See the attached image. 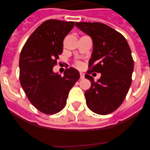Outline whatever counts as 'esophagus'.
Returning a JSON list of instances; mask_svg holds the SVG:
<instances>
[{"instance_id":"esophagus-1","label":"esophagus","mask_w":150,"mask_h":150,"mask_svg":"<svg viewBox=\"0 0 150 150\" xmlns=\"http://www.w3.org/2000/svg\"><path fill=\"white\" fill-rule=\"evenodd\" d=\"M84 76H85V74H84V73L80 72V79H82L84 78Z\"/></svg>"}]
</instances>
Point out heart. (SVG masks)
<instances>
[{
	"instance_id": "obj_1",
	"label": "heart",
	"mask_w": 150,
	"mask_h": 150,
	"mask_svg": "<svg viewBox=\"0 0 150 150\" xmlns=\"http://www.w3.org/2000/svg\"><path fill=\"white\" fill-rule=\"evenodd\" d=\"M75 66H76V67L79 68H82V63L81 62V61H76V62H75Z\"/></svg>"
}]
</instances>
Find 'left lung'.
Listing matches in <instances>:
<instances>
[{"mask_svg":"<svg viewBox=\"0 0 150 150\" xmlns=\"http://www.w3.org/2000/svg\"><path fill=\"white\" fill-rule=\"evenodd\" d=\"M75 25L93 42L89 61V70L85 77L91 87L85 93L86 104L92 111L106 115L123 103L132 84L134 69L132 52L126 39L111 27L100 22H75ZM101 74L96 82L88 75Z\"/></svg>","mask_w":150,"mask_h":150,"instance_id":"left-lung-1","label":"left lung"}]
</instances>
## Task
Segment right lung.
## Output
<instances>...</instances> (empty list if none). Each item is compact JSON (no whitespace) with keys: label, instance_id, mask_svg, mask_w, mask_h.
<instances>
[{"label":"right lung","instance_id":"add662e5","mask_svg":"<svg viewBox=\"0 0 150 150\" xmlns=\"http://www.w3.org/2000/svg\"><path fill=\"white\" fill-rule=\"evenodd\" d=\"M74 25V22L47 20L31 34L20 54L21 86L32 104L43 114L61 111L80 77L74 68H67L64 76L53 71L63 51L64 39Z\"/></svg>","mask_w":150,"mask_h":150}]
</instances>
